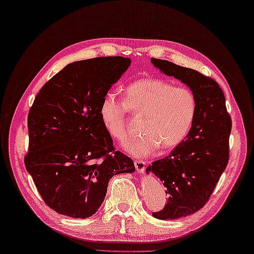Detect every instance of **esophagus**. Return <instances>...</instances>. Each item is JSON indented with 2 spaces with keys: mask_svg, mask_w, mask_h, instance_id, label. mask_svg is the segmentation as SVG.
<instances>
[{
  "mask_svg": "<svg viewBox=\"0 0 254 254\" xmlns=\"http://www.w3.org/2000/svg\"><path fill=\"white\" fill-rule=\"evenodd\" d=\"M134 165L136 170H137V173L139 174H143L144 170H145V161H143V160H135L134 161Z\"/></svg>",
  "mask_w": 254,
  "mask_h": 254,
  "instance_id": "obj_1",
  "label": "esophagus"
}]
</instances>
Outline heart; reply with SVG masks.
Segmentation results:
<instances>
[{
    "label": "heart",
    "instance_id": "heart-1",
    "mask_svg": "<svg viewBox=\"0 0 254 254\" xmlns=\"http://www.w3.org/2000/svg\"><path fill=\"white\" fill-rule=\"evenodd\" d=\"M143 116L139 137L125 144L131 157L154 153L160 146L171 150L184 140L192 128L197 111L196 96L189 87H175L160 78H142L125 91V101L109 93L100 105L105 131L117 142L127 138V114Z\"/></svg>",
    "mask_w": 254,
    "mask_h": 254
}]
</instances>
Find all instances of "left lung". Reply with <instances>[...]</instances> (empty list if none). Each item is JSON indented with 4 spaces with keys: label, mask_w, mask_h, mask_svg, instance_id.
Masks as SVG:
<instances>
[{
    "label": "left lung",
    "mask_w": 254,
    "mask_h": 254,
    "mask_svg": "<svg viewBox=\"0 0 254 254\" xmlns=\"http://www.w3.org/2000/svg\"><path fill=\"white\" fill-rule=\"evenodd\" d=\"M151 62L167 76L175 77L192 89L197 111L187 137L168 157L146 168L166 186L165 208L153 212L161 220H174L200 210L212 194L229 159L232 119L224 92L212 78L173 62Z\"/></svg>",
    "instance_id": "1"
}]
</instances>
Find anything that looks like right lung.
Returning <instances> with one entry per match:
<instances>
[{
	"label": "right lung",
	"instance_id": "add662e5",
	"mask_svg": "<svg viewBox=\"0 0 254 254\" xmlns=\"http://www.w3.org/2000/svg\"><path fill=\"white\" fill-rule=\"evenodd\" d=\"M130 62L123 57L72 62L35 97L25 166L43 200L58 213L93 216L109 181L135 171L132 160L115 150L100 117L103 97Z\"/></svg>",
	"mask_w": 254,
	"mask_h": 254
}]
</instances>
